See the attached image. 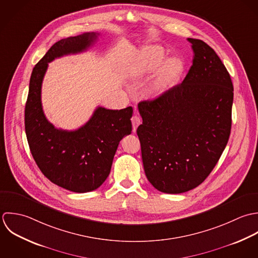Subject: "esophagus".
Masks as SVG:
<instances>
[{"mask_svg": "<svg viewBox=\"0 0 258 258\" xmlns=\"http://www.w3.org/2000/svg\"><path fill=\"white\" fill-rule=\"evenodd\" d=\"M132 123H133V131H134V133H136V131H137V128H138V126L142 123V118L139 116V115H133V117H132Z\"/></svg>", "mask_w": 258, "mask_h": 258, "instance_id": "esophagus-1", "label": "esophagus"}]
</instances>
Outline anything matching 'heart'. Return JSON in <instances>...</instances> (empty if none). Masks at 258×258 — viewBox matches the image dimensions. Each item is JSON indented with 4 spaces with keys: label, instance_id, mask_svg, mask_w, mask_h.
Segmentation results:
<instances>
[{
    "label": "heart",
    "instance_id": "1",
    "mask_svg": "<svg viewBox=\"0 0 258 258\" xmlns=\"http://www.w3.org/2000/svg\"><path fill=\"white\" fill-rule=\"evenodd\" d=\"M165 57V51L159 46H148L140 51L137 57L126 69V77L137 80L153 73ZM183 64L179 58L172 57L166 60L159 70L155 81L147 89L149 98H156L168 91L179 79Z\"/></svg>",
    "mask_w": 258,
    "mask_h": 258
}]
</instances>
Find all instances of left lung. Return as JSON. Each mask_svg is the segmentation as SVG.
Instances as JSON below:
<instances>
[{"instance_id":"obj_1","label":"left lung","mask_w":258,"mask_h":258,"mask_svg":"<svg viewBox=\"0 0 258 258\" xmlns=\"http://www.w3.org/2000/svg\"><path fill=\"white\" fill-rule=\"evenodd\" d=\"M192 66L183 82L139 103L138 127L146 175L157 190L181 194L205 181L223 153L231 130L233 85L206 43L187 39Z\"/></svg>"}]
</instances>
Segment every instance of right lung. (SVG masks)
Returning <instances> with one entry per match:
<instances>
[{
  "mask_svg": "<svg viewBox=\"0 0 258 258\" xmlns=\"http://www.w3.org/2000/svg\"><path fill=\"white\" fill-rule=\"evenodd\" d=\"M99 35L85 33L53 44L33 69L25 108L27 140L37 165L52 183L80 194L99 188L108 176L119 142L132 133L133 107L114 110L99 106L80 128H55L43 110L42 83L49 62L87 51Z\"/></svg>",
  "mask_w": 258,
  "mask_h": 258,
  "instance_id": "obj_1",
  "label": "right lung"
}]
</instances>
